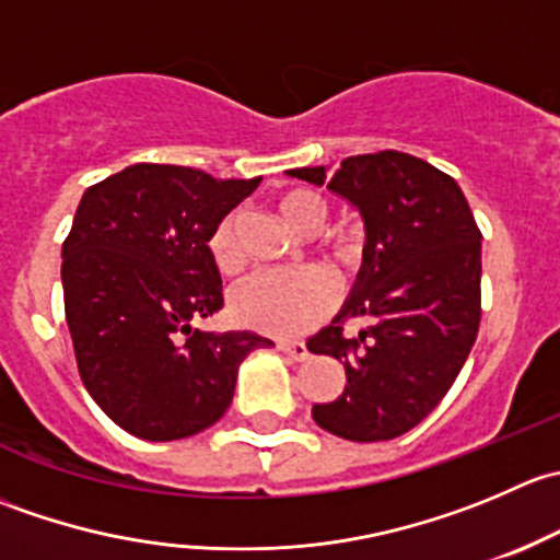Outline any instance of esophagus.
<instances>
[{"label": "esophagus", "instance_id": "34e87169", "mask_svg": "<svg viewBox=\"0 0 560 560\" xmlns=\"http://www.w3.org/2000/svg\"><path fill=\"white\" fill-rule=\"evenodd\" d=\"M276 347H279V352H284L290 360H306L308 358V347L303 341H279Z\"/></svg>", "mask_w": 560, "mask_h": 560}]
</instances>
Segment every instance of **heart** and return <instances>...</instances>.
I'll return each mask as SVG.
<instances>
[{"instance_id":"b5f03b06","label":"heart","mask_w":560,"mask_h":560,"mask_svg":"<svg viewBox=\"0 0 560 560\" xmlns=\"http://www.w3.org/2000/svg\"><path fill=\"white\" fill-rule=\"evenodd\" d=\"M281 219L301 233H312L327 213V202L314 189H290L276 200ZM208 257L219 273H235L244 265L238 246V217L228 213L208 238ZM330 257L338 265H352L358 246L349 238L330 244ZM233 316L252 330L270 336H298L325 319L336 306V287L327 270L303 268L292 273H257L241 281L230 298Z\"/></svg>"}]
</instances>
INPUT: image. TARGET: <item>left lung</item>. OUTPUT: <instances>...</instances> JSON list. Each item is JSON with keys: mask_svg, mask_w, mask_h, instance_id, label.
Listing matches in <instances>:
<instances>
[{"mask_svg": "<svg viewBox=\"0 0 560 560\" xmlns=\"http://www.w3.org/2000/svg\"><path fill=\"white\" fill-rule=\"evenodd\" d=\"M352 202L365 222L363 265L341 314L308 338L347 371L343 393L312 409L349 442H387L425 420L460 374L482 316V233L453 175L400 151L287 171ZM366 327L347 337L342 325Z\"/></svg>", "mask_w": 560, "mask_h": 560, "instance_id": "left-lung-1", "label": "left lung"}]
</instances>
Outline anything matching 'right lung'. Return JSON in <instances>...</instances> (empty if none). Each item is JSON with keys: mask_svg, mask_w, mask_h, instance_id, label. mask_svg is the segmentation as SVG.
<instances>
[{"mask_svg": "<svg viewBox=\"0 0 560 560\" xmlns=\"http://www.w3.org/2000/svg\"><path fill=\"white\" fill-rule=\"evenodd\" d=\"M257 184L132 165L83 191L61 246L67 327L89 395L132 436L206 431L228 411L246 354L273 347L191 327L224 306L208 238Z\"/></svg>", "mask_w": 560, "mask_h": 560, "instance_id": "right-lung-1", "label": "right lung"}]
</instances>
